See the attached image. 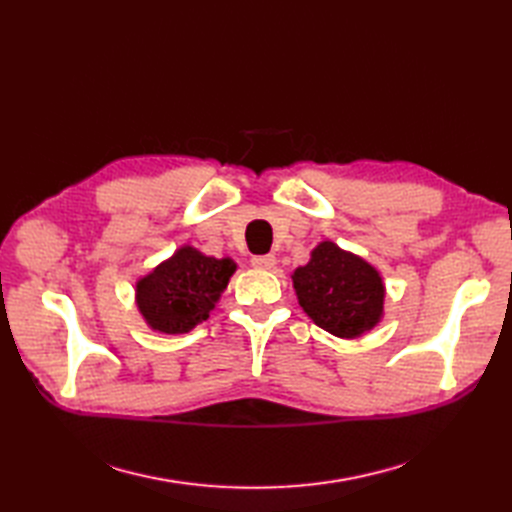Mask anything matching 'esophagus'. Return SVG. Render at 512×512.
Here are the masks:
<instances>
[{
    "label": "esophagus",
    "instance_id": "esophagus-1",
    "mask_svg": "<svg viewBox=\"0 0 512 512\" xmlns=\"http://www.w3.org/2000/svg\"><path fill=\"white\" fill-rule=\"evenodd\" d=\"M252 267L262 269V271H269L275 267V256L273 254H262V256H254L252 258Z\"/></svg>",
    "mask_w": 512,
    "mask_h": 512
}]
</instances>
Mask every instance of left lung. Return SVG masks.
Masks as SVG:
<instances>
[{
	"mask_svg": "<svg viewBox=\"0 0 512 512\" xmlns=\"http://www.w3.org/2000/svg\"><path fill=\"white\" fill-rule=\"evenodd\" d=\"M292 286L303 312L335 337H361L384 314V284L376 267L333 241L314 247L307 265L292 273Z\"/></svg>",
	"mask_w": 512,
	"mask_h": 512,
	"instance_id": "8db88e82",
	"label": "left lung"
}]
</instances>
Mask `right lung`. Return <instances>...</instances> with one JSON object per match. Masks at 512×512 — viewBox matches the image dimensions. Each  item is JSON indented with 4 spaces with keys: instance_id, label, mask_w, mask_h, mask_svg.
<instances>
[{
    "instance_id": "1",
    "label": "right lung",
    "mask_w": 512,
    "mask_h": 512,
    "mask_svg": "<svg viewBox=\"0 0 512 512\" xmlns=\"http://www.w3.org/2000/svg\"><path fill=\"white\" fill-rule=\"evenodd\" d=\"M237 265L183 245L136 282V305L153 331L181 335L209 318Z\"/></svg>"
}]
</instances>
